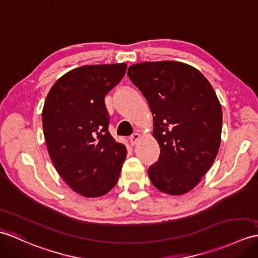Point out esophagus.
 Wrapping results in <instances>:
<instances>
[{
	"label": "esophagus",
	"instance_id": "34e87169",
	"mask_svg": "<svg viewBox=\"0 0 258 258\" xmlns=\"http://www.w3.org/2000/svg\"><path fill=\"white\" fill-rule=\"evenodd\" d=\"M140 139H141V134L140 133H134L133 135H132L130 137V141H131L132 145H135V144L137 143V141H139Z\"/></svg>",
	"mask_w": 258,
	"mask_h": 258
}]
</instances>
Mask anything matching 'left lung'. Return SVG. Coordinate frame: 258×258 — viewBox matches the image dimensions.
<instances>
[{"label":"left lung","mask_w":258,"mask_h":258,"mask_svg":"<svg viewBox=\"0 0 258 258\" xmlns=\"http://www.w3.org/2000/svg\"><path fill=\"white\" fill-rule=\"evenodd\" d=\"M127 76L154 115L153 135L160 155L148 168L149 179L161 192H188L219 152L222 107L217 94L199 70L182 62L136 63Z\"/></svg>","instance_id":"obj_1"}]
</instances>
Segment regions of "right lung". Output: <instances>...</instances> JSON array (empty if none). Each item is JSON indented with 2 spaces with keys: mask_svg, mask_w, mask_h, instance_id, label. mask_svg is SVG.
<instances>
[{
  "mask_svg": "<svg viewBox=\"0 0 258 258\" xmlns=\"http://www.w3.org/2000/svg\"><path fill=\"white\" fill-rule=\"evenodd\" d=\"M126 67L82 66L58 79L46 98L43 130L48 153L60 177L83 197L109 192L126 157V148L110 134L104 103Z\"/></svg>",
  "mask_w": 258,
  "mask_h": 258,
  "instance_id": "right-lung-1",
  "label": "right lung"
}]
</instances>
